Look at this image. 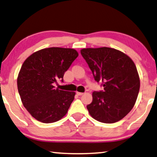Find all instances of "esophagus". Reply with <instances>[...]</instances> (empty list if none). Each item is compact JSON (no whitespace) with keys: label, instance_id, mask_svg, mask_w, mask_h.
I'll use <instances>...</instances> for the list:
<instances>
[{"label":"esophagus","instance_id":"esophagus-1","mask_svg":"<svg viewBox=\"0 0 157 157\" xmlns=\"http://www.w3.org/2000/svg\"><path fill=\"white\" fill-rule=\"evenodd\" d=\"M77 94H78V95H82L84 94V93H81V92H77Z\"/></svg>","mask_w":157,"mask_h":157}]
</instances>
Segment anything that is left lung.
<instances>
[{
  "mask_svg": "<svg viewBox=\"0 0 157 157\" xmlns=\"http://www.w3.org/2000/svg\"><path fill=\"white\" fill-rule=\"evenodd\" d=\"M95 80L102 82L104 91L93 92V100L86 106L89 114L104 123L123 119L136 103L140 78L134 62L120 50L108 47L80 50Z\"/></svg>",
  "mask_w": 157,
  "mask_h": 157,
  "instance_id": "obj_1",
  "label": "left lung"
}]
</instances>
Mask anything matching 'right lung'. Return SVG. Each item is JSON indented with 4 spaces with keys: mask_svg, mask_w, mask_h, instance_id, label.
<instances>
[{
    "mask_svg": "<svg viewBox=\"0 0 157 157\" xmlns=\"http://www.w3.org/2000/svg\"><path fill=\"white\" fill-rule=\"evenodd\" d=\"M73 48L52 47L38 50L23 62L17 78L23 106L32 116L44 123H55L68 112L75 92L55 88L54 83L78 57Z\"/></svg>",
    "mask_w": 157,
    "mask_h": 157,
    "instance_id": "right-lung-1",
    "label": "right lung"
}]
</instances>
